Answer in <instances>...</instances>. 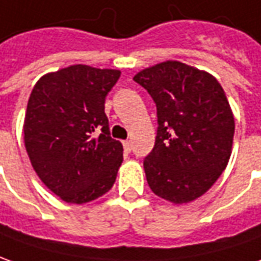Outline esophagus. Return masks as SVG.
<instances>
[{"label":"esophagus","instance_id":"34e87169","mask_svg":"<svg viewBox=\"0 0 261 261\" xmlns=\"http://www.w3.org/2000/svg\"><path fill=\"white\" fill-rule=\"evenodd\" d=\"M123 145H124V151H125V153H130V151H131V141H130V140H125V141H123Z\"/></svg>","mask_w":261,"mask_h":261}]
</instances>
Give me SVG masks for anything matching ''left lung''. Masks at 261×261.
Wrapping results in <instances>:
<instances>
[{
  "label": "left lung",
  "mask_w": 261,
  "mask_h": 261,
  "mask_svg": "<svg viewBox=\"0 0 261 261\" xmlns=\"http://www.w3.org/2000/svg\"><path fill=\"white\" fill-rule=\"evenodd\" d=\"M157 107V136L144 159L154 194L175 204L203 196L227 166L234 117L212 74L166 61L134 75Z\"/></svg>",
  "instance_id": "left-lung-1"
}]
</instances>
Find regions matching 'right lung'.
Masks as SVG:
<instances>
[{"label":"right lung","mask_w":261,"mask_h":261,"mask_svg":"<svg viewBox=\"0 0 261 261\" xmlns=\"http://www.w3.org/2000/svg\"><path fill=\"white\" fill-rule=\"evenodd\" d=\"M118 70L70 65L37 81L24 120L28 157L41 181L67 203L106 194L123 163V144L110 136L104 113Z\"/></svg>","instance_id":"1"}]
</instances>
